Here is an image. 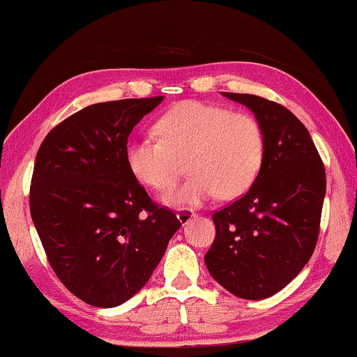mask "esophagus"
Segmentation results:
<instances>
[{
    "instance_id": "obj_1",
    "label": "esophagus",
    "mask_w": 357,
    "mask_h": 357,
    "mask_svg": "<svg viewBox=\"0 0 357 357\" xmlns=\"http://www.w3.org/2000/svg\"><path fill=\"white\" fill-rule=\"evenodd\" d=\"M195 215H197V214L193 213V211H190V209H179L178 214H176L178 220H179L181 223H183V225H185V223H189Z\"/></svg>"
}]
</instances>
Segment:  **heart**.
<instances>
[{
	"label": "heart",
	"instance_id": "1",
	"mask_svg": "<svg viewBox=\"0 0 357 357\" xmlns=\"http://www.w3.org/2000/svg\"><path fill=\"white\" fill-rule=\"evenodd\" d=\"M155 132L160 140H137L128 162L154 190L170 189L185 162L190 176L162 198L172 206H200L217 193L225 200L243 195L263 164L264 134L249 113L185 100L157 121Z\"/></svg>",
	"mask_w": 357,
	"mask_h": 357
}]
</instances>
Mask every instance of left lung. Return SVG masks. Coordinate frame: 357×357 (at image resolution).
I'll return each instance as SVG.
<instances>
[{"instance_id":"obj_1","label":"left lung","mask_w":357,"mask_h":357,"mask_svg":"<svg viewBox=\"0 0 357 357\" xmlns=\"http://www.w3.org/2000/svg\"><path fill=\"white\" fill-rule=\"evenodd\" d=\"M223 96L255 114L264 157L245 195L214 213L215 239L204 263L227 291L266 299L285 288L315 250L324 165L309 130L288 108L253 94Z\"/></svg>"}]
</instances>
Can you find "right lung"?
Returning <instances> with one entry per match:
<instances>
[{
	"label": "right lung",
	"instance_id": "obj_1",
	"mask_svg": "<svg viewBox=\"0 0 357 357\" xmlns=\"http://www.w3.org/2000/svg\"><path fill=\"white\" fill-rule=\"evenodd\" d=\"M164 96L100 102L48 132L36 155L29 209L48 263L94 307L146 285L181 227L130 172L128 138Z\"/></svg>",
	"mask_w": 357,
	"mask_h": 357
}]
</instances>
